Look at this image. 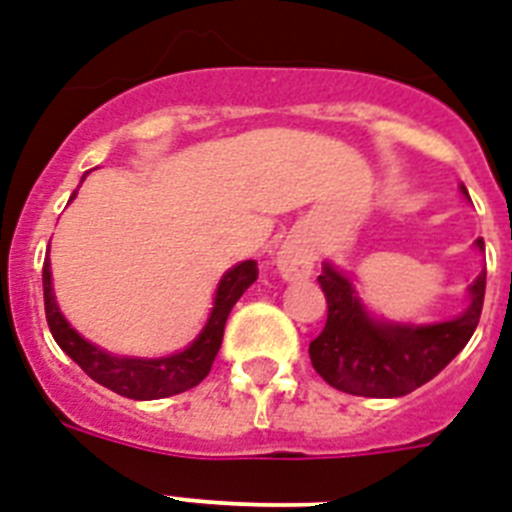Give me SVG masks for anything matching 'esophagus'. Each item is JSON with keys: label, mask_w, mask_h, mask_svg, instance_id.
<instances>
[{"label": "esophagus", "mask_w": 512, "mask_h": 512, "mask_svg": "<svg viewBox=\"0 0 512 512\" xmlns=\"http://www.w3.org/2000/svg\"><path fill=\"white\" fill-rule=\"evenodd\" d=\"M276 265L286 281H299L313 273V249L299 239H289L281 244L276 255Z\"/></svg>", "instance_id": "esophagus-1"}]
</instances>
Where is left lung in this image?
Masks as SVG:
<instances>
[{
    "label": "left lung",
    "instance_id": "left-lung-1",
    "mask_svg": "<svg viewBox=\"0 0 512 512\" xmlns=\"http://www.w3.org/2000/svg\"><path fill=\"white\" fill-rule=\"evenodd\" d=\"M468 197L465 186H460ZM484 249V239H476ZM326 294V326L310 342L313 368L339 392L357 397H405L447 368L479 326L486 270L468 286L471 305L455 321L400 326L373 321L347 278L323 265L318 276Z\"/></svg>",
    "mask_w": 512,
    "mask_h": 512
}]
</instances>
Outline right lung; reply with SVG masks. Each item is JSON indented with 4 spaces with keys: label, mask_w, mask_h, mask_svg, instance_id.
<instances>
[{
    "label": "right lung",
    "mask_w": 512,
    "mask_h": 512,
    "mask_svg": "<svg viewBox=\"0 0 512 512\" xmlns=\"http://www.w3.org/2000/svg\"><path fill=\"white\" fill-rule=\"evenodd\" d=\"M73 197H76V191H73ZM41 281H44V313H47L54 342L60 344L65 355L73 357L81 365L86 376H91L97 384L107 386L120 397H128V400H162V397L181 394L191 386H197L210 373L215 355L220 350V342H223V328H226L231 307L257 281V263L255 260H244V263L228 270L226 276L220 278L213 313L207 318V326L202 328V334L184 352L157 357V360L115 357L86 342L83 336H78L70 328V323L62 318L60 307L54 302L49 257L44 260Z\"/></svg>",
    "instance_id": "1"
}]
</instances>
